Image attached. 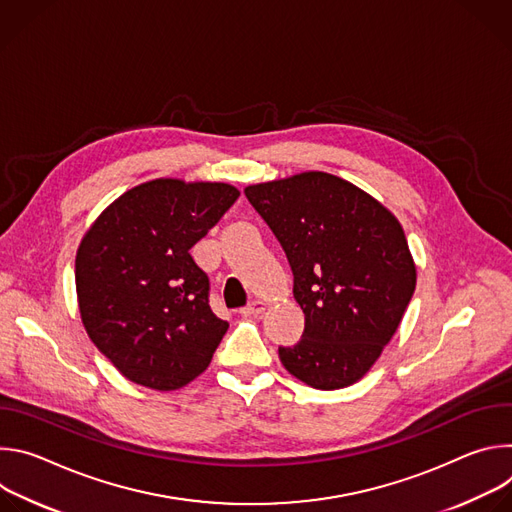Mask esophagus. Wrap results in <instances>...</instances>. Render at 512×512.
Wrapping results in <instances>:
<instances>
[{
	"label": "esophagus",
	"instance_id": "esophagus-1",
	"mask_svg": "<svg viewBox=\"0 0 512 512\" xmlns=\"http://www.w3.org/2000/svg\"><path fill=\"white\" fill-rule=\"evenodd\" d=\"M263 310H265V304L259 302V300H255V302L247 304L245 308H241V316H257V314H261Z\"/></svg>",
	"mask_w": 512,
	"mask_h": 512
}]
</instances>
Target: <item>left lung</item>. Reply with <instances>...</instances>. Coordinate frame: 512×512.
Listing matches in <instances>:
<instances>
[{"label": "left lung", "mask_w": 512, "mask_h": 512, "mask_svg": "<svg viewBox=\"0 0 512 512\" xmlns=\"http://www.w3.org/2000/svg\"><path fill=\"white\" fill-rule=\"evenodd\" d=\"M294 273L302 338L279 346L283 367L314 389L367 375L415 291V265L397 218L367 192L324 172L245 188Z\"/></svg>", "instance_id": "obj_1"}]
</instances>
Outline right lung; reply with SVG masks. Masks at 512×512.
Instances as JSON below:
<instances>
[{"instance_id": "1", "label": "right lung", "mask_w": 512, "mask_h": 512, "mask_svg": "<svg viewBox=\"0 0 512 512\" xmlns=\"http://www.w3.org/2000/svg\"><path fill=\"white\" fill-rule=\"evenodd\" d=\"M237 198L229 184L160 178L119 196L85 235L81 318L129 381L174 391L206 371L229 322L210 310V281L190 249Z\"/></svg>"}]
</instances>
